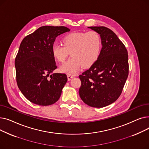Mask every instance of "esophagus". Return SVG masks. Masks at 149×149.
<instances>
[{
	"instance_id": "34e87169",
	"label": "esophagus",
	"mask_w": 149,
	"mask_h": 149,
	"mask_svg": "<svg viewBox=\"0 0 149 149\" xmlns=\"http://www.w3.org/2000/svg\"><path fill=\"white\" fill-rule=\"evenodd\" d=\"M67 77H68V81H70V80H71L72 79H73L74 78V76L72 75H67Z\"/></svg>"
}]
</instances>
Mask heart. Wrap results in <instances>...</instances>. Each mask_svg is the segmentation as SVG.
Returning <instances> with one entry per match:
<instances>
[{
  "label": "heart",
  "instance_id": "b5f03b06",
  "mask_svg": "<svg viewBox=\"0 0 149 149\" xmlns=\"http://www.w3.org/2000/svg\"><path fill=\"white\" fill-rule=\"evenodd\" d=\"M63 45L54 43L52 54L58 62L63 63L70 52V58L60 67V72L69 75L75 74L82 66L88 68L98 60L102 42L100 34L95 31L73 32L63 38Z\"/></svg>",
  "mask_w": 149,
  "mask_h": 149
}]
</instances>
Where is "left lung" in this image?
Segmentation results:
<instances>
[{
  "mask_svg": "<svg viewBox=\"0 0 149 149\" xmlns=\"http://www.w3.org/2000/svg\"><path fill=\"white\" fill-rule=\"evenodd\" d=\"M100 34L102 48L95 63L79 78V95L89 106L101 108L119 98L129 75L127 51L113 31L104 26H91Z\"/></svg>",
  "mask_w": 149,
  "mask_h": 149,
  "instance_id": "obj_1",
  "label": "left lung"
}]
</instances>
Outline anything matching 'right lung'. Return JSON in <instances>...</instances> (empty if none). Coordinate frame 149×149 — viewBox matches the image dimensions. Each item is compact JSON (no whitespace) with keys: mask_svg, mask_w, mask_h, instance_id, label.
Segmentation results:
<instances>
[{"mask_svg":"<svg viewBox=\"0 0 149 149\" xmlns=\"http://www.w3.org/2000/svg\"><path fill=\"white\" fill-rule=\"evenodd\" d=\"M70 29L65 26H43L22 41L15 59L17 86L29 101L40 106L58 100L68 81L65 74L53 73L57 66L52 46L58 36Z\"/></svg>","mask_w":149,"mask_h":149,"instance_id":"right-lung-1","label":"right lung"}]
</instances>
